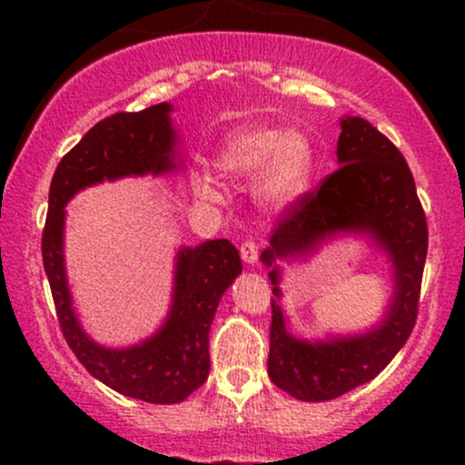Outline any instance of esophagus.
<instances>
[{
  "instance_id": "obj_1",
  "label": "esophagus",
  "mask_w": 465,
  "mask_h": 465,
  "mask_svg": "<svg viewBox=\"0 0 465 465\" xmlns=\"http://www.w3.org/2000/svg\"><path fill=\"white\" fill-rule=\"evenodd\" d=\"M240 258L247 264L258 262V244H255L253 240H244V242L240 244Z\"/></svg>"
}]
</instances>
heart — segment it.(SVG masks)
<instances>
[{"instance_id":"heart-1","label":"heart","mask_w":465,"mask_h":465,"mask_svg":"<svg viewBox=\"0 0 465 465\" xmlns=\"http://www.w3.org/2000/svg\"><path fill=\"white\" fill-rule=\"evenodd\" d=\"M216 170L227 179H251L260 173L258 199L271 210H286L306 196L312 181L314 148L303 133L282 126H240L221 142ZM196 194H216L210 179H196Z\"/></svg>"}]
</instances>
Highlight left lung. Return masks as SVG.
Returning a JSON list of instances; mask_svg holds the SVG:
<instances>
[{
  "label": "left lung",
  "mask_w": 465,
  "mask_h": 465,
  "mask_svg": "<svg viewBox=\"0 0 465 465\" xmlns=\"http://www.w3.org/2000/svg\"><path fill=\"white\" fill-rule=\"evenodd\" d=\"M339 170L288 210L262 251L275 300L269 378L303 402L334 400L365 385L407 343L418 317L429 229L402 153L362 117H341ZM341 232H359L388 255L394 292L383 319L361 335L300 340L287 330L281 299L282 259H304Z\"/></svg>",
  "instance_id": "8db88e82"
}]
</instances>
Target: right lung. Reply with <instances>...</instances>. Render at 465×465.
<instances>
[{"mask_svg": "<svg viewBox=\"0 0 465 465\" xmlns=\"http://www.w3.org/2000/svg\"><path fill=\"white\" fill-rule=\"evenodd\" d=\"M173 104L162 103L104 117L69 151L50 185L41 240L44 266L63 336L84 370L122 396L151 404L183 402L210 373V325L218 302L242 273L238 249L225 238L181 247L174 262L170 311L157 332L129 348H104L83 330L65 271V205L103 181L173 173L179 168V133Z\"/></svg>", "mask_w": 465, "mask_h": 465, "instance_id": "right-lung-1", "label": "right lung"}]
</instances>
